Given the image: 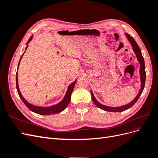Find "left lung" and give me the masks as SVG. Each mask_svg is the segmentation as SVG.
I'll list each match as a JSON object with an SVG mask.
<instances>
[{
	"mask_svg": "<svg viewBox=\"0 0 158 158\" xmlns=\"http://www.w3.org/2000/svg\"><path fill=\"white\" fill-rule=\"evenodd\" d=\"M125 35L127 36V39L129 41V42H130L131 44L132 49H133L134 52H135V53L136 56L138 61L139 62V63H140V76L141 87H140V91H139V92H138V95H136V98L134 99L131 103H129L127 105H125V106H120V107H109V106H105V105L100 103L98 101V100L95 99V98L94 97V94L92 92V91L91 90V94H92V98L94 103H95V106H96L98 107H99V109H101L102 110H104V111H110V112H122V111H125V110H127L129 108H131L138 101V98H139V97L140 96V95L142 94V93L143 92V89H144V86H145V82H146L145 63H144V58H143L142 55L141 50L140 49L139 46H138V44H136V42L135 41V40H134L133 37L130 36V35L128 34V33H125Z\"/></svg>",
	"mask_w": 158,
	"mask_h": 158,
	"instance_id": "left-lung-1",
	"label": "left lung"
}]
</instances>
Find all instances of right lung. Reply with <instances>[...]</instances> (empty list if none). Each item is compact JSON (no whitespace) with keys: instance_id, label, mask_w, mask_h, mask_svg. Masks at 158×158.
Wrapping results in <instances>:
<instances>
[{"instance_id":"right-lung-1","label":"right lung","mask_w":158,"mask_h":158,"mask_svg":"<svg viewBox=\"0 0 158 158\" xmlns=\"http://www.w3.org/2000/svg\"><path fill=\"white\" fill-rule=\"evenodd\" d=\"M33 38V36L31 35V37L30 38V40H28V41L27 42L26 44V49L24 52H26L27 47H28V44L31 41ZM24 52L22 55L21 57H20V61H19V63H18V67H19V64H20V60L22 58V56L24 54ZM18 70H17V73H16V89L18 91V93L19 96L21 98V99L22 100V102H23L26 105V106L29 109L30 111L34 112L37 114H41V115H49V114H57L59 113L61 111H64V110L66 108V107L68 106V105L69 104L70 102V99H71V94L73 92V89L74 88V85L75 83L76 82V81L77 80H76L74 82H73L72 84H70L67 89V91H66V92L65 94V95L64 98L63 99L62 101H60L59 103H56L55 105H53V106H51L49 107H41V106H34V105L31 104L30 103L28 102L27 101L24 99L22 96V95L20 92V88H19V85H18Z\"/></svg>"}]
</instances>
